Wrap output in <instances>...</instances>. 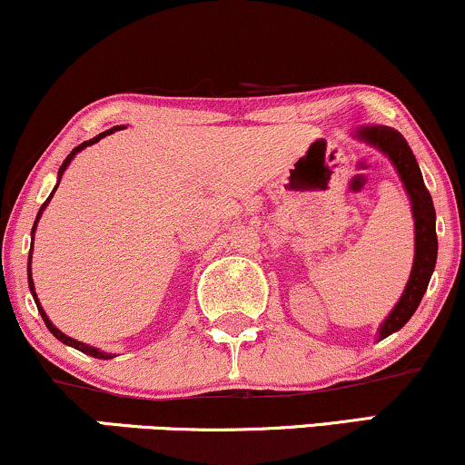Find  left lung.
<instances>
[{
  "instance_id": "left-lung-1",
  "label": "left lung",
  "mask_w": 465,
  "mask_h": 465,
  "mask_svg": "<svg viewBox=\"0 0 465 465\" xmlns=\"http://www.w3.org/2000/svg\"><path fill=\"white\" fill-rule=\"evenodd\" d=\"M355 137L375 146L391 159L394 168L399 172V179L403 181L405 192H408L411 203V215H414V267H411L410 280L405 284L403 295L388 314V319L380 325V341L381 338L394 334L403 328L416 312L418 303L425 295L429 280L438 261V234H435V209L431 193L427 192L422 172L418 168V162L411 153V148L405 137L397 129L383 127V124H371V127L355 129Z\"/></svg>"
}]
</instances>
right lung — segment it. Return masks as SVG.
Instances as JSON below:
<instances>
[{
	"instance_id": "1",
	"label": "right lung",
	"mask_w": 465,
	"mask_h": 465,
	"mask_svg": "<svg viewBox=\"0 0 465 465\" xmlns=\"http://www.w3.org/2000/svg\"><path fill=\"white\" fill-rule=\"evenodd\" d=\"M118 129H123V127H112V129L103 131V134H99V135H96V137H93V140H88V142H82V144H79L77 148H73L71 154H68V157L64 159V163H62V165H60V170H57V183H55L54 192H55V189H57V185H60V179H62V174H64V170L68 168V163L73 162V157H74V154H77L79 151H84L85 146H90V144H96V142H99L101 137L110 135V134H114V131H118ZM54 192H51V196H49L47 200H45L43 206H40V211H38V215H36V222H34V228H32V239H34V231H36V223H38V220H40V215H43L45 206H47V204H49V200L54 198ZM27 282H30L32 297H34V302H36V306H38V312H40V317H43L45 325H47L49 331H51V334H54V336L57 338V341H62V342H64V345H68V347H74V349H79V351H84V353L93 355V358H99V360H110V358H114L112 353H105V351H101V349H96V347H90V345H84V342L74 341V338L66 336L64 331H60V330L55 328L54 323H51L49 317H47V312H45V311H43V306H40V302H38V297H36V291H34V280H32V250H30V261H27Z\"/></svg>"
}]
</instances>
